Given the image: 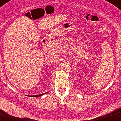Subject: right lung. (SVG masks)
<instances>
[{
	"label": "right lung",
	"instance_id": "right-lung-1",
	"mask_svg": "<svg viewBox=\"0 0 121 121\" xmlns=\"http://www.w3.org/2000/svg\"><path fill=\"white\" fill-rule=\"evenodd\" d=\"M47 93H48V92H47ZM47 93H43V94H40V95H35V96H30V97H39V96H42V95H44V94Z\"/></svg>",
	"mask_w": 121,
	"mask_h": 121
}]
</instances>
